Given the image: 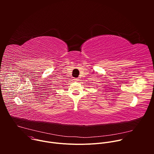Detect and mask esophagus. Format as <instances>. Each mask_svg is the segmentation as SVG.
<instances>
[{"label":"esophagus","mask_w":154,"mask_h":154,"mask_svg":"<svg viewBox=\"0 0 154 154\" xmlns=\"http://www.w3.org/2000/svg\"><path fill=\"white\" fill-rule=\"evenodd\" d=\"M74 80H75V82H78L79 80V79H74Z\"/></svg>","instance_id":"34e87169"}]
</instances>
